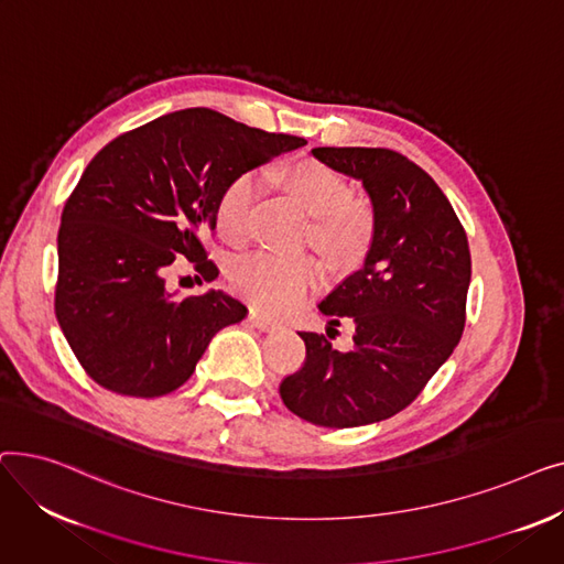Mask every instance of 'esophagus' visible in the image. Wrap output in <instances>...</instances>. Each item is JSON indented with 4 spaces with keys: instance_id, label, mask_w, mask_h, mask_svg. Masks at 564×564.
Segmentation results:
<instances>
[{
    "instance_id": "obj_1",
    "label": "esophagus",
    "mask_w": 564,
    "mask_h": 564,
    "mask_svg": "<svg viewBox=\"0 0 564 564\" xmlns=\"http://www.w3.org/2000/svg\"><path fill=\"white\" fill-rule=\"evenodd\" d=\"M249 322L253 324L256 329H260V332H274V329H279V322L272 319L270 315H264V313L258 311V308H251V311H249Z\"/></svg>"
}]
</instances>
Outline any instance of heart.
<instances>
[{
  "instance_id": "heart-1",
  "label": "heart",
  "mask_w": 564,
  "mask_h": 564,
  "mask_svg": "<svg viewBox=\"0 0 564 564\" xmlns=\"http://www.w3.org/2000/svg\"><path fill=\"white\" fill-rule=\"evenodd\" d=\"M279 181L313 215V240L338 260H349L368 245L370 210L351 200L347 183L329 166L302 162L283 173ZM256 200V177L242 173L232 177L217 200V228L228 245L240 247L251 235ZM324 264L315 256H281L256 251L230 264L232 288L270 313L297 308L324 281Z\"/></svg>"
}]
</instances>
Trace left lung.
I'll return each mask as SVG.
<instances>
[{
	"instance_id": "left-lung-1",
	"label": "left lung",
	"mask_w": 564,
	"mask_h": 564,
	"mask_svg": "<svg viewBox=\"0 0 564 564\" xmlns=\"http://www.w3.org/2000/svg\"><path fill=\"white\" fill-rule=\"evenodd\" d=\"M311 153L364 183L372 242L361 270L319 304L332 327L343 317L354 322V347L338 351L329 332H300L306 361L279 393L313 425L359 427L395 416L448 361L466 322L470 251L446 194L404 155L389 148Z\"/></svg>"
}]
</instances>
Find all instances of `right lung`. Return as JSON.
I'll return each mask as SVG.
<instances>
[{
  "label": "right lung",
  "instance_id": "add662e5",
  "mask_svg": "<svg viewBox=\"0 0 564 564\" xmlns=\"http://www.w3.org/2000/svg\"><path fill=\"white\" fill-rule=\"evenodd\" d=\"M304 143L194 107L116 137L88 162L62 215L54 292L58 327L88 377L132 398L183 387L247 306L224 290L175 297L169 267L181 253L215 281L203 237L217 228L224 187Z\"/></svg>",
  "mask_w": 564,
  "mask_h": 564
}]
</instances>
